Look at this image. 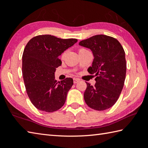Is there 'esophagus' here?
Masks as SVG:
<instances>
[{
	"label": "esophagus",
	"instance_id": "obj_1",
	"mask_svg": "<svg viewBox=\"0 0 148 148\" xmlns=\"http://www.w3.org/2000/svg\"><path fill=\"white\" fill-rule=\"evenodd\" d=\"M73 80H74V83H75V84L78 83L80 81V79H78V78H74Z\"/></svg>",
	"mask_w": 148,
	"mask_h": 148
}]
</instances>
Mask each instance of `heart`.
Wrapping results in <instances>:
<instances>
[{"instance_id": "b5f03b06", "label": "heart", "mask_w": 148, "mask_h": 148, "mask_svg": "<svg viewBox=\"0 0 148 148\" xmlns=\"http://www.w3.org/2000/svg\"><path fill=\"white\" fill-rule=\"evenodd\" d=\"M84 51H87V49H84V48H79V52ZM66 53H67V51H64V52H63V53H62V55H61V58H64V56H65Z\"/></svg>"}]
</instances>
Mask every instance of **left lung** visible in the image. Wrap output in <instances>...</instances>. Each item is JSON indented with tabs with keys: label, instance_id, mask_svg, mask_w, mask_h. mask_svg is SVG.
Listing matches in <instances>:
<instances>
[{
	"label": "left lung",
	"instance_id": "8db88e82",
	"mask_svg": "<svg viewBox=\"0 0 148 148\" xmlns=\"http://www.w3.org/2000/svg\"><path fill=\"white\" fill-rule=\"evenodd\" d=\"M90 48L94 59L88 72L96 76L95 86L87 84L84 99L90 108L108 109L117 101L124 86L127 63L123 46L114 37L96 35L79 42Z\"/></svg>",
	"mask_w": 148,
	"mask_h": 148
}]
</instances>
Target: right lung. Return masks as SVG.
<instances>
[{
    "label": "right lung",
    "instance_id": "right-lung-1",
    "mask_svg": "<svg viewBox=\"0 0 148 148\" xmlns=\"http://www.w3.org/2000/svg\"><path fill=\"white\" fill-rule=\"evenodd\" d=\"M77 41L39 35L27 44L22 56L23 81L31 102L40 111L52 112L64 105L73 79L67 77L57 81L55 72L62 65L58 56Z\"/></svg>",
    "mask_w": 148,
    "mask_h": 148
}]
</instances>
